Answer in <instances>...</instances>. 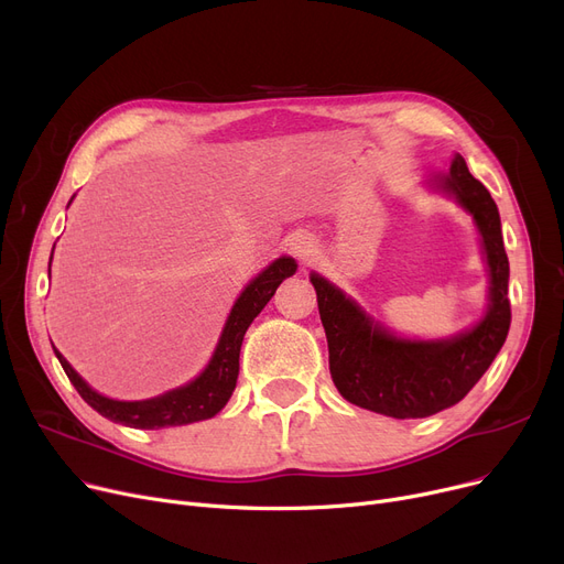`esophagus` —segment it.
<instances>
[{"instance_id":"1","label":"esophagus","mask_w":564,"mask_h":564,"mask_svg":"<svg viewBox=\"0 0 564 564\" xmlns=\"http://www.w3.org/2000/svg\"><path fill=\"white\" fill-rule=\"evenodd\" d=\"M288 247H290V253L295 256V258H300V260H308L315 253V241L306 232H297L295 237L290 239Z\"/></svg>"}]
</instances>
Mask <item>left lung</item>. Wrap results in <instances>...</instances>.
Returning <instances> with one entry per match:
<instances>
[{"mask_svg": "<svg viewBox=\"0 0 564 564\" xmlns=\"http://www.w3.org/2000/svg\"><path fill=\"white\" fill-rule=\"evenodd\" d=\"M443 186L475 216L491 272V304L473 332L435 343L401 340L373 325L323 276L311 274L327 334L329 373L340 397L394 420L429 417L458 403L500 352L511 323L509 260L491 193L470 175L463 156L452 161Z\"/></svg>", "mask_w": 564, "mask_h": 564, "instance_id": "left-lung-1", "label": "left lung"}]
</instances>
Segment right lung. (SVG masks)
<instances>
[{
    "label": "right lung",
    "instance_id": "obj_1",
    "mask_svg": "<svg viewBox=\"0 0 564 564\" xmlns=\"http://www.w3.org/2000/svg\"><path fill=\"white\" fill-rule=\"evenodd\" d=\"M295 260L279 258L269 264L262 274H258L232 306L221 340H218L216 352L207 369L200 373V378H195L186 387L167 391L163 397L150 401L106 399L101 394H96V391L70 369V364L57 350L55 355L70 384L78 389V394L85 399V403H89L110 422L133 429H163L209 420L232 397V389L239 376V350L243 334H247L253 317L274 297V292L283 283V279L295 274Z\"/></svg>",
    "mask_w": 564,
    "mask_h": 564
}]
</instances>
